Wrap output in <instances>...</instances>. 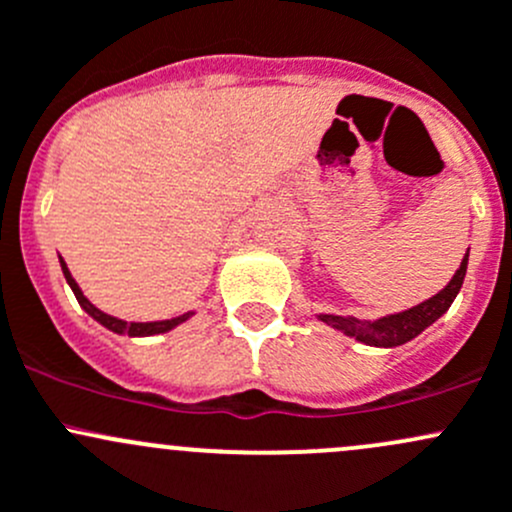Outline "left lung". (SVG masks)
I'll list each match as a JSON object with an SVG mask.
<instances>
[{"label": "left lung", "instance_id": "left-lung-1", "mask_svg": "<svg viewBox=\"0 0 512 512\" xmlns=\"http://www.w3.org/2000/svg\"><path fill=\"white\" fill-rule=\"evenodd\" d=\"M466 268H468V254L463 256L461 266H458L456 276L451 278L449 286L444 288L441 293H436L434 298L424 300L416 308L404 310V313L389 315V318L374 320V323H360L355 318H340V315H320V320L333 328L345 330L347 335L357 337L365 345H374V347H397L404 345L407 340H412L421 333L424 328H429L434 320H439L446 310L451 308L453 298H456L458 291L463 286V278H466Z\"/></svg>", "mask_w": 512, "mask_h": 512}]
</instances>
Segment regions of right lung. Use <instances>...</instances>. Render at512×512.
Segmentation results:
<instances>
[{
    "instance_id": "add662e5",
    "label": "right lung",
    "mask_w": 512,
    "mask_h": 512,
    "mask_svg": "<svg viewBox=\"0 0 512 512\" xmlns=\"http://www.w3.org/2000/svg\"><path fill=\"white\" fill-rule=\"evenodd\" d=\"M61 268H63V276H66V281H68V286H71L73 295H76V300H78V303H81V308L86 310L88 315H93V318H96L100 325H105V328H108V330H113V333H120V335H123V333L125 335H157V333H167V330H172V328H175V325H179V323H182V320H187L189 315H192V313H187V315H182V318L160 320V323H125V320L113 318V315H105L103 310H98L96 305H93L91 300H88L86 295L81 293L78 283L73 281L71 273H68V268H66V263H63V258H61Z\"/></svg>"
}]
</instances>
